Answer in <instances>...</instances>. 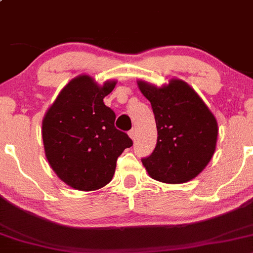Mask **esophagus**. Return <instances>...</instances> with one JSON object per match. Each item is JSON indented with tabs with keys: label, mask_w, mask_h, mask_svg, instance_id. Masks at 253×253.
<instances>
[{
	"label": "esophagus",
	"mask_w": 253,
	"mask_h": 253,
	"mask_svg": "<svg viewBox=\"0 0 253 253\" xmlns=\"http://www.w3.org/2000/svg\"><path fill=\"white\" fill-rule=\"evenodd\" d=\"M128 135H129V138H131L132 140H134L135 139V131H134V129H131V131L128 132Z\"/></svg>",
	"instance_id": "esophagus-1"
}]
</instances>
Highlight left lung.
Instances as JSON below:
<instances>
[{
	"mask_svg": "<svg viewBox=\"0 0 253 253\" xmlns=\"http://www.w3.org/2000/svg\"><path fill=\"white\" fill-rule=\"evenodd\" d=\"M138 88L150 102L158 143L143 166L154 179L169 184L189 182L213 156L218 124L204 100L179 79L161 87L138 80Z\"/></svg>",
	"mask_w": 253,
	"mask_h": 253,
	"instance_id": "obj_1",
	"label": "left lung"
}]
</instances>
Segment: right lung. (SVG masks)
Masks as SVG:
<instances>
[{
	"instance_id": "add662e5",
	"label": "right lung",
	"mask_w": 253,
	"mask_h": 253,
	"mask_svg": "<svg viewBox=\"0 0 253 253\" xmlns=\"http://www.w3.org/2000/svg\"><path fill=\"white\" fill-rule=\"evenodd\" d=\"M116 80L98 84L89 75L76 76L64 86L42 120V140L49 166L66 185L81 191L105 187L116 160L131 138L114 126L115 113L103 99Z\"/></svg>"
}]
</instances>
